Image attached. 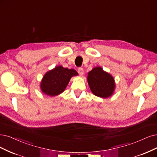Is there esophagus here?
<instances>
[{
    "label": "esophagus",
    "instance_id": "obj_1",
    "mask_svg": "<svg viewBox=\"0 0 157 157\" xmlns=\"http://www.w3.org/2000/svg\"><path fill=\"white\" fill-rule=\"evenodd\" d=\"M78 73L80 75H83L84 74V71L82 68H78Z\"/></svg>",
    "mask_w": 157,
    "mask_h": 157
}]
</instances>
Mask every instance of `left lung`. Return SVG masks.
<instances>
[{
  "mask_svg": "<svg viewBox=\"0 0 157 157\" xmlns=\"http://www.w3.org/2000/svg\"><path fill=\"white\" fill-rule=\"evenodd\" d=\"M87 82L90 90L95 96L107 98L112 96L115 89L114 78L100 67L92 68L88 73Z\"/></svg>",
  "mask_w": 157,
  "mask_h": 157,
  "instance_id": "1",
  "label": "left lung"
}]
</instances>
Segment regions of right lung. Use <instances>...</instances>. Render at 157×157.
<instances>
[{"label":"right lung","mask_w":157,"mask_h":157,"mask_svg":"<svg viewBox=\"0 0 157 157\" xmlns=\"http://www.w3.org/2000/svg\"><path fill=\"white\" fill-rule=\"evenodd\" d=\"M78 75L74 69L57 66L44 74L40 82V89L48 96H57L65 90L71 78Z\"/></svg>","instance_id":"right-lung-1"}]
</instances>
